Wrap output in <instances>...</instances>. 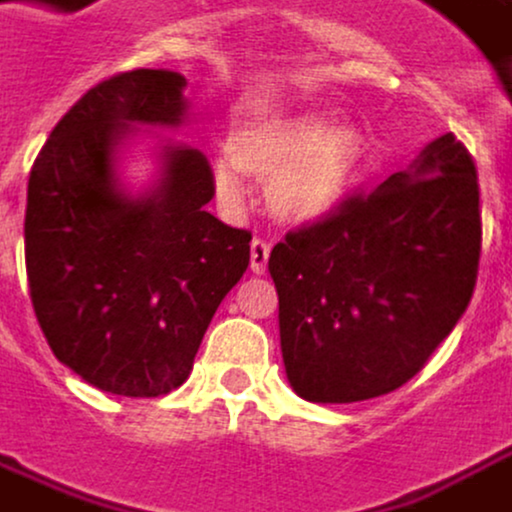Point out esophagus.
<instances>
[{
	"label": "esophagus",
	"mask_w": 512,
	"mask_h": 512,
	"mask_svg": "<svg viewBox=\"0 0 512 512\" xmlns=\"http://www.w3.org/2000/svg\"><path fill=\"white\" fill-rule=\"evenodd\" d=\"M267 259H270V242L267 239H253L250 242V270L253 273H264Z\"/></svg>",
	"instance_id": "1"
}]
</instances>
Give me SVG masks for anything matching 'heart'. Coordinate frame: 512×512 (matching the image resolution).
Instances as JSON below:
<instances>
[{"mask_svg":"<svg viewBox=\"0 0 512 512\" xmlns=\"http://www.w3.org/2000/svg\"><path fill=\"white\" fill-rule=\"evenodd\" d=\"M363 157L366 143L358 129H329L324 115L298 112L233 137L231 163H216L214 183L225 200H233L242 191L239 171L273 177V208L284 219L315 222L341 208L358 180Z\"/></svg>","mask_w":512,"mask_h":512,"instance_id":"1","label":"heart"}]
</instances>
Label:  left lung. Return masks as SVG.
Masks as SVG:
<instances>
[{"mask_svg": "<svg viewBox=\"0 0 512 512\" xmlns=\"http://www.w3.org/2000/svg\"><path fill=\"white\" fill-rule=\"evenodd\" d=\"M479 256V177L454 132L411 171L287 231L267 270L290 386L312 403L400 389L471 304Z\"/></svg>", "mask_w": 512, "mask_h": 512, "instance_id": "1", "label": "left lung"}]
</instances>
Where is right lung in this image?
I'll return each instance as SVG.
<instances>
[{"instance_id": "add662e5", "label": "right lung", "mask_w": 512, "mask_h": 512, "mask_svg": "<svg viewBox=\"0 0 512 512\" xmlns=\"http://www.w3.org/2000/svg\"><path fill=\"white\" fill-rule=\"evenodd\" d=\"M183 87L168 70L109 75L58 120L30 168V301L53 355L101 392L160 397L183 386L250 264V231L205 211L216 185L197 149H168L146 200L115 188L120 135L129 123H180Z\"/></svg>"}]
</instances>
